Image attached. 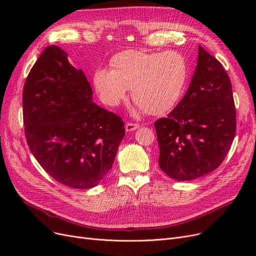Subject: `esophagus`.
Masks as SVG:
<instances>
[{
  "label": "esophagus",
  "instance_id": "esophagus-1",
  "mask_svg": "<svg viewBox=\"0 0 256 256\" xmlns=\"http://www.w3.org/2000/svg\"><path fill=\"white\" fill-rule=\"evenodd\" d=\"M138 127H140V125L138 124H134V122H127L126 124V131L127 132H130V131H134L136 129H138Z\"/></svg>",
  "mask_w": 256,
  "mask_h": 256
}]
</instances>
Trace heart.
Masks as SVG:
<instances>
[{"label":"heart","mask_w":256,"mask_h":256,"mask_svg":"<svg viewBox=\"0 0 256 256\" xmlns=\"http://www.w3.org/2000/svg\"><path fill=\"white\" fill-rule=\"evenodd\" d=\"M111 72L99 69L92 76L100 99L108 106L118 104L131 88L134 104L148 115L172 110L188 80V63L177 51L145 52L127 50L110 62Z\"/></svg>","instance_id":"heart-1"}]
</instances>
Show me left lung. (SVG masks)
I'll list each match as a JSON object with an SVG mask.
<instances>
[{"mask_svg":"<svg viewBox=\"0 0 256 256\" xmlns=\"http://www.w3.org/2000/svg\"><path fill=\"white\" fill-rule=\"evenodd\" d=\"M159 166L178 182L218 168L236 134V109L230 76L220 62L198 46L189 88L166 118L154 122Z\"/></svg>","mask_w":256,"mask_h":256,"instance_id":"obj_1","label":"left lung"}]
</instances>
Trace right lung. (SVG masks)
<instances>
[{
    "instance_id": "right-lung-1",
    "label": "right lung",
    "mask_w": 256,
    "mask_h": 256,
    "mask_svg": "<svg viewBox=\"0 0 256 256\" xmlns=\"http://www.w3.org/2000/svg\"><path fill=\"white\" fill-rule=\"evenodd\" d=\"M58 46L46 48L23 88L26 142L38 164L60 184L90 189L110 171L125 136L118 115L92 102L81 69Z\"/></svg>"
}]
</instances>
